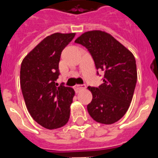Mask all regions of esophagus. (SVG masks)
<instances>
[{"label": "esophagus", "mask_w": 158, "mask_h": 158, "mask_svg": "<svg viewBox=\"0 0 158 158\" xmlns=\"http://www.w3.org/2000/svg\"><path fill=\"white\" fill-rule=\"evenodd\" d=\"M86 87L85 85H82V84H78V85H75V92H79L80 90H82V89H84Z\"/></svg>", "instance_id": "obj_1"}]
</instances>
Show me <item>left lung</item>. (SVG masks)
Returning a JSON list of instances; mask_svg holds the SVG:
<instances>
[{"instance_id":"8db88e82","label":"left lung","mask_w":158,"mask_h":158,"mask_svg":"<svg viewBox=\"0 0 158 158\" xmlns=\"http://www.w3.org/2000/svg\"><path fill=\"white\" fill-rule=\"evenodd\" d=\"M75 42L88 48L97 70L105 72L103 84L99 88L88 87L92 94L87 106L88 114L97 123H114L125 115L132 100L137 80L134 55L102 31L84 32Z\"/></svg>"}]
</instances>
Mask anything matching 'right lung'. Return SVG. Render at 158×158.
<instances>
[{"instance_id": "add662e5", "label": "right lung", "mask_w": 158, "mask_h": 158, "mask_svg": "<svg viewBox=\"0 0 158 158\" xmlns=\"http://www.w3.org/2000/svg\"><path fill=\"white\" fill-rule=\"evenodd\" d=\"M75 33H54L45 37L23 58L20 84L28 112L37 123L52 130L61 127L70 118L75 90L57 87L58 64L64 48Z\"/></svg>"}]
</instances>
